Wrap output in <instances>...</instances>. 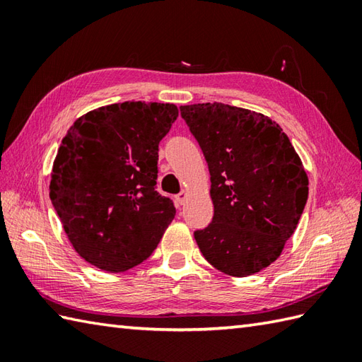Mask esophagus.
<instances>
[{"mask_svg":"<svg viewBox=\"0 0 362 362\" xmlns=\"http://www.w3.org/2000/svg\"><path fill=\"white\" fill-rule=\"evenodd\" d=\"M187 197H188V191H185V189H182L180 193L175 196L177 202H179V204H183V202H185V199H187Z\"/></svg>","mask_w":362,"mask_h":362,"instance_id":"34e87169","label":"esophagus"}]
</instances>
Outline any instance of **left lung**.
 <instances>
[{"label": "left lung", "instance_id": "left-lung-1", "mask_svg": "<svg viewBox=\"0 0 362 362\" xmlns=\"http://www.w3.org/2000/svg\"><path fill=\"white\" fill-rule=\"evenodd\" d=\"M209 163L213 221L196 230L202 255L232 276L280 257L308 199V175L281 127L263 113L221 103L180 107Z\"/></svg>", "mask_w": 362, "mask_h": 362}]
</instances>
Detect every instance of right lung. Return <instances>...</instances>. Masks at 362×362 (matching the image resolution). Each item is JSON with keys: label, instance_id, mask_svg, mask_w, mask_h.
I'll list each match as a JSON object with an SVG mask.
<instances>
[{"label": "right lung", "instance_id": "add662e5", "mask_svg": "<svg viewBox=\"0 0 362 362\" xmlns=\"http://www.w3.org/2000/svg\"><path fill=\"white\" fill-rule=\"evenodd\" d=\"M179 117L174 104L126 101L82 115L52 165L49 197L74 250L124 272L156 250L175 216L158 194V143Z\"/></svg>", "mask_w": 362, "mask_h": 362}]
</instances>
